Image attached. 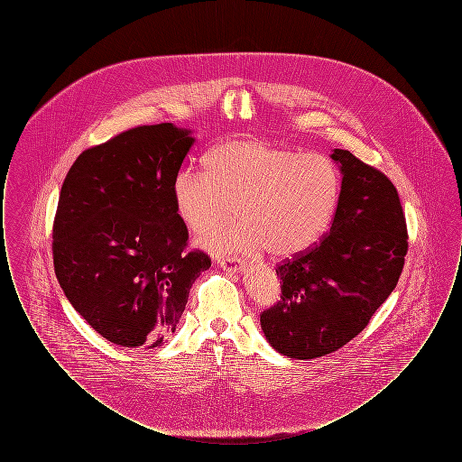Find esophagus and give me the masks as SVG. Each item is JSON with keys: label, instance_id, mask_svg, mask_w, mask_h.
Instances as JSON below:
<instances>
[{"label": "esophagus", "instance_id": "1", "mask_svg": "<svg viewBox=\"0 0 462 462\" xmlns=\"http://www.w3.org/2000/svg\"><path fill=\"white\" fill-rule=\"evenodd\" d=\"M217 264L221 270H226L228 273H242L244 263L241 260H217Z\"/></svg>", "mask_w": 462, "mask_h": 462}]
</instances>
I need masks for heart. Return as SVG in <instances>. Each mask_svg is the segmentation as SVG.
Here are the masks:
<instances>
[{
    "mask_svg": "<svg viewBox=\"0 0 462 462\" xmlns=\"http://www.w3.org/2000/svg\"><path fill=\"white\" fill-rule=\"evenodd\" d=\"M341 190L326 155L305 154L275 142L244 136L223 142L204 159V173L185 168L171 181L181 223L200 234L215 254H247L263 247L272 258H294L329 230ZM238 218L213 229L229 214Z\"/></svg>",
    "mask_w": 462,
    "mask_h": 462,
    "instance_id": "heart-1",
    "label": "heart"
}]
</instances>
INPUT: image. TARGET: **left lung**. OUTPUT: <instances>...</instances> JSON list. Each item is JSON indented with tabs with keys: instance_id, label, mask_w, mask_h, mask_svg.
I'll use <instances>...</instances> for the list:
<instances>
[{
	"instance_id": "8db88e82",
	"label": "left lung",
	"mask_w": 462,
	"mask_h": 462,
	"mask_svg": "<svg viewBox=\"0 0 462 462\" xmlns=\"http://www.w3.org/2000/svg\"><path fill=\"white\" fill-rule=\"evenodd\" d=\"M341 192L329 236L277 266L281 301L262 313L275 352L308 360L345 346L393 292L407 226L393 183L352 152L334 149Z\"/></svg>"
}]
</instances>
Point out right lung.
<instances>
[{"label": "right lung", "mask_w": 462, "mask_h": 462, "mask_svg": "<svg viewBox=\"0 0 462 462\" xmlns=\"http://www.w3.org/2000/svg\"><path fill=\"white\" fill-rule=\"evenodd\" d=\"M196 138L171 123L91 147L67 173L53 223V264L69 303L107 341L154 348L211 260L185 253L171 181Z\"/></svg>", "instance_id": "right-lung-1"}]
</instances>
